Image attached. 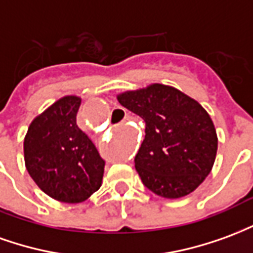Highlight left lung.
<instances>
[{
  "label": "left lung",
  "instance_id": "1",
  "mask_svg": "<svg viewBox=\"0 0 253 253\" xmlns=\"http://www.w3.org/2000/svg\"><path fill=\"white\" fill-rule=\"evenodd\" d=\"M118 101L146 123L145 139L134 160L145 187L168 199L198 188L210 173L218 148L215 127L206 110L163 84L118 94Z\"/></svg>",
  "mask_w": 253,
  "mask_h": 253
}]
</instances>
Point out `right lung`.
Returning <instances> with one entry per match:
<instances>
[{
    "mask_svg": "<svg viewBox=\"0 0 253 253\" xmlns=\"http://www.w3.org/2000/svg\"><path fill=\"white\" fill-rule=\"evenodd\" d=\"M81 99L65 96L36 116L24 138L25 167L44 194L80 203L99 190L105 161L77 126Z\"/></svg>",
    "mask_w": 253,
    "mask_h": 253,
    "instance_id": "add662e5",
    "label": "right lung"
}]
</instances>
